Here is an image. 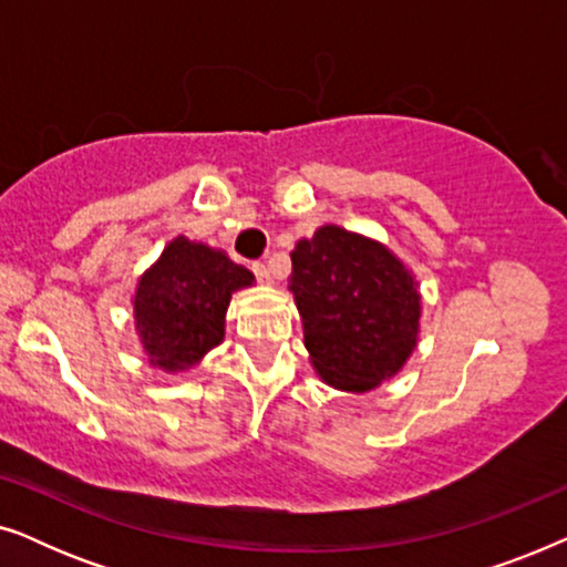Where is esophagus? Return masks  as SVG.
I'll list each match as a JSON object with an SVG mask.
<instances>
[{
    "label": "esophagus",
    "mask_w": 567,
    "mask_h": 567,
    "mask_svg": "<svg viewBox=\"0 0 567 567\" xmlns=\"http://www.w3.org/2000/svg\"><path fill=\"white\" fill-rule=\"evenodd\" d=\"M250 268H252V274H255V278H258L260 284H270V278H274V276H270V268L262 260H255Z\"/></svg>",
    "instance_id": "34e87169"
}]
</instances>
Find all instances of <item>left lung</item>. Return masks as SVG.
<instances>
[{"label":"left lung","instance_id":"8db88e82","mask_svg":"<svg viewBox=\"0 0 567 567\" xmlns=\"http://www.w3.org/2000/svg\"><path fill=\"white\" fill-rule=\"evenodd\" d=\"M289 286L315 369L338 390H374L415 348L421 297L382 245L322 227L291 252Z\"/></svg>","mask_w":567,"mask_h":567}]
</instances>
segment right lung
Here are the masks:
<instances>
[{
	"label": "right lung",
	"instance_id": "obj_1",
	"mask_svg": "<svg viewBox=\"0 0 567 567\" xmlns=\"http://www.w3.org/2000/svg\"><path fill=\"white\" fill-rule=\"evenodd\" d=\"M252 274L206 245L173 239L136 289V322L154 367L185 369L221 343L231 291Z\"/></svg>",
	"mask_w": 567,
	"mask_h": 567
}]
</instances>
